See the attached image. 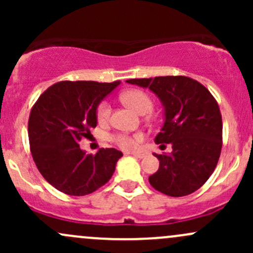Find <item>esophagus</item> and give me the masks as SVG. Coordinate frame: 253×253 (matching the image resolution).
<instances>
[{
    "instance_id": "obj_1",
    "label": "esophagus",
    "mask_w": 253,
    "mask_h": 253,
    "mask_svg": "<svg viewBox=\"0 0 253 253\" xmlns=\"http://www.w3.org/2000/svg\"><path fill=\"white\" fill-rule=\"evenodd\" d=\"M129 154L133 155V157H136V158H139V159H142V158L145 157L144 153H129Z\"/></svg>"
}]
</instances>
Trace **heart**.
<instances>
[{"label": "heart", "mask_w": 253, "mask_h": 253, "mask_svg": "<svg viewBox=\"0 0 253 253\" xmlns=\"http://www.w3.org/2000/svg\"><path fill=\"white\" fill-rule=\"evenodd\" d=\"M121 100L126 104L127 106L134 110L138 114H148V112L152 111L153 109V99L150 98L149 94H147L145 91L139 90V89H131V90H127L125 93L121 94ZM111 114V105L109 101L103 100L101 103H99V105L96 106L95 110V116L100 124H104L109 120ZM143 134L142 133H116L111 136V141L120 147L121 149L127 150H134L137 148V145L142 142Z\"/></svg>", "instance_id": "1"}]
</instances>
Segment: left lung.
I'll return each instance as SVG.
<instances>
[{
    "mask_svg": "<svg viewBox=\"0 0 253 253\" xmlns=\"http://www.w3.org/2000/svg\"><path fill=\"white\" fill-rule=\"evenodd\" d=\"M149 88L165 108V122L155 143H170L172 153L155 154L159 169L149 182L159 192L182 197L202 187L218 164L223 121L215 98L203 84L186 76L127 79Z\"/></svg>",
    "mask_w": 253,
    "mask_h": 253,
    "instance_id": "left-lung-1",
    "label": "left lung"
}]
</instances>
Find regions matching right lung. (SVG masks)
Segmentation results:
<instances>
[{
	"instance_id": "obj_1",
	"label": "right lung",
	"mask_w": 253,
	"mask_h": 253,
	"mask_svg": "<svg viewBox=\"0 0 253 253\" xmlns=\"http://www.w3.org/2000/svg\"><path fill=\"white\" fill-rule=\"evenodd\" d=\"M120 83L58 82L33 105L28 121L30 152L40 174L56 190L85 196L111 178L122 153L101 148L96 154H85L79 142L90 137L96 106Z\"/></svg>"
}]
</instances>
